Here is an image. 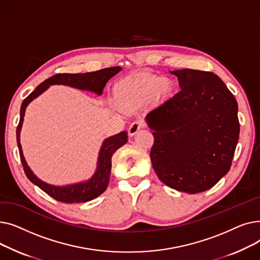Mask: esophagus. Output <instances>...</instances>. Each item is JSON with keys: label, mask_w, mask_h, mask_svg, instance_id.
<instances>
[{"label": "esophagus", "mask_w": 260, "mask_h": 260, "mask_svg": "<svg viewBox=\"0 0 260 260\" xmlns=\"http://www.w3.org/2000/svg\"><path fill=\"white\" fill-rule=\"evenodd\" d=\"M142 127H143V123H142L141 120L134 121V122L132 123V124L129 125L128 129H127V131H128V135H129V136L136 135Z\"/></svg>", "instance_id": "esophagus-1"}]
</instances>
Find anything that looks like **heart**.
<instances>
[{"label":"heart","instance_id":"b5f03b06","mask_svg":"<svg viewBox=\"0 0 260 260\" xmlns=\"http://www.w3.org/2000/svg\"><path fill=\"white\" fill-rule=\"evenodd\" d=\"M172 87V82L168 78L139 74L118 82L114 87V97L121 108L129 111L148 100H163L170 94Z\"/></svg>","mask_w":260,"mask_h":260}]
</instances>
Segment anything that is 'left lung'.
Instances as JSON below:
<instances>
[{
  "instance_id": "obj_1",
  "label": "left lung",
  "mask_w": 260,
  "mask_h": 260,
  "mask_svg": "<svg viewBox=\"0 0 260 260\" xmlns=\"http://www.w3.org/2000/svg\"><path fill=\"white\" fill-rule=\"evenodd\" d=\"M181 90L145 117L153 131L151 160L158 178L188 194L204 192L230 171L239 138L238 105L210 72H171Z\"/></svg>"
}]
</instances>
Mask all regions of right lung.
I'll return each instance as SVG.
<instances>
[{
    "label": "right lung",
    "mask_w": 260,
    "mask_h": 260,
    "mask_svg": "<svg viewBox=\"0 0 260 260\" xmlns=\"http://www.w3.org/2000/svg\"><path fill=\"white\" fill-rule=\"evenodd\" d=\"M120 71V66H115L85 74H57L42 82V83H41L28 97L25 98L22 102L20 112V122L17 127V142L24 172L27 176V178H28L34 184L38 185L41 189L44 190L47 195L60 202H86L97 198L104 192L109 181V176H111L112 157L118 148H120L122 145H124L127 142V133L121 132L104 140L98 157L97 170H95V173L90 179H88L85 182H80L66 186L51 185L39 179L29 169V167L27 166V163L25 161L22 146L20 143V132L23 124L25 109L27 105H28L34 99H36L38 95L44 92L50 85L54 84L67 85L82 90L93 91L97 94H102L103 88L106 85L107 81L115 75H117Z\"/></svg>",
    "instance_id": "add662e5"
}]
</instances>
